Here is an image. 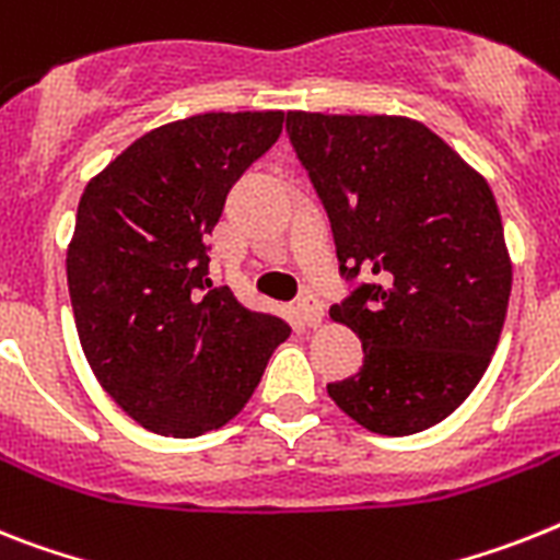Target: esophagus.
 Segmentation results:
<instances>
[{
	"label": "esophagus",
	"mask_w": 560,
	"mask_h": 560,
	"mask_svg": "<svg viewBox=\"0 0 560 560\" xmlns=\"http://www.w3.org/2000/svg\"><path fill=\"white\" fill-rule=\"evenodd\" d=\"M298 308H300V314H303V320H306L312 329H317V326H320L323 314H326L323 303L314 298V294H303V298H300V303H298Z\"/></svg>",
	"instance_id": "34e87169"
}]
</instances>
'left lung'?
I'll return each instance as SVG.
<instances>
[{
    "label": "left lung",
    "mask_w": 560,
    "mask_h": 560,
    "mask_svg": "<svg viewBox=\"0 0 560 560\" xmlns=\"http://www.w3.org/2000/svg\"><path fill=\"white\" fill-rule=\"evenodd\" d=\"M285 133L349 283L331 320L363 340V366L329 383L331 400L377 435L435 427L483 377L510 306L512 266L487 179L406 117L289 110Z\"/></svg>",
    "instance_id": "1"
}]
</instances>
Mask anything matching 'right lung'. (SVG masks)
I'll return each mask as SVG.
<instances>
[{"label":"right lung","mask_w":560,"mask_h":560,"mask_svg":"<svg viewBox=\"0 0 560 560\" xmlns=\"http://www.w3.org/2000/svg\"><path fill=\"white\" fill-rule=\"evenodd\" d=\"M283 110L200 114L145 133L82 194L68 291L82 352L125 415L197 438L248 404L289 323L208 277L225 197L283 131Z\"/></svg>","instance_id":"right-lung-1"}]
</instances>
